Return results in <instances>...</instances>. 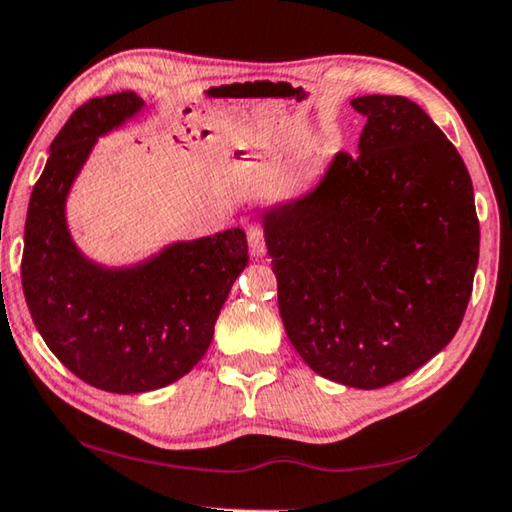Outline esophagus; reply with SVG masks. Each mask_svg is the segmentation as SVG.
Segmentation results:
<instances>
[{"label": "esophagus", "mask_w": 512, "mask_h": 512, "mask_svg": "<svg viewBox=\"0 0 512 512\" xmlns=\"http://www.w3.org/2000/svg\"><path fill=\"white\" fill-rule=\"evenodd\" d=\"M248 248L253 257H262L266 253V241H264V230L259 225H248Z\"/></svg>", "instance_id": "1"}]
</instances>
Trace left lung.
<instances>
[{"label":"left lung","instance_id":"1","mask_svg":"<svg viewBox=\"0 0 512 512\" xmlns=\"http://www.w3.org/2000/svg\"><path fill=\"white\" fill-rule=\"evenodd\" d=\"M355 157L262 214L289 342L346 387L410 376L456 335L472 296L478 218L465 161L401 95L351 100Z\"/></svg>","mask_w":512,"mask_h":512}]
</instances>
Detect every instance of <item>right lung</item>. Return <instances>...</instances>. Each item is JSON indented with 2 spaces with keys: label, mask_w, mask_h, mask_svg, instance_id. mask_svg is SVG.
<instances>
[{
  "label": "right lung",
  "mask_w": 512,
  "mask_h": 512,
  "mask_svg": "<svg viewBox=\"0 0 512 512\" xmlns=\"http://www.w3.org/2000/svg\"><path fill=\"white\" fill-rule=\"evenodd\" d=\"M134 91L93 97L52 141L24 223L22 289L50 351L77 378L141 394L186 376L207 353L227 294L248 264L246 232L175 241L132 266H104L77 248L66 200L100 136L136 118Z\"/></svg>",
  "instance_id": "obj_1"
}]
</instances>
